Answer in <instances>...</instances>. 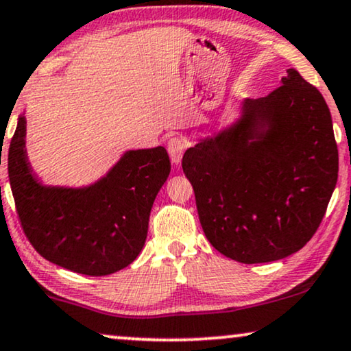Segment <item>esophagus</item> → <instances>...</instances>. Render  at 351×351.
I'll return each instance as SVG.
<instances>
[{
	"instance_id": "obj_1",
	"label": "esophagus",
	"mask_w": 351,
	"mask_h": 351,
	"mask_svg": "<svg viewBox=\"0 0 351 351\" xmlns=\"http://www.w3.org/2000/svg\"><path fill=\"white\" fill-rule=\"evenodd\" d=\"M169 154H170V159L173 164H180L182 156H184V152L187 147H189V143H187L184 138H171L169 141Z\"/></svg>"
}]
</instances>
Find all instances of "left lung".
Wrapping results in <instances>:
<instances>
[{
    "mask_svg": "<svg viewBox=\"0 0 351 351\" xmlns=\"http://www.w3.org/2000/svg\"><path fill=\"white\" fill-rule=\"evenodd\" d=\"M182 171L221 254L243 264L283 259L315 235L337 182L329 108L288 70L269 95L245 98L237 124L189 147Z\"/></svg>",
    "mask_w": 351,
    "mask_h": 351,
    "instance_id": "left-lung-1",
    "label": "left lung"
}]
</instances>
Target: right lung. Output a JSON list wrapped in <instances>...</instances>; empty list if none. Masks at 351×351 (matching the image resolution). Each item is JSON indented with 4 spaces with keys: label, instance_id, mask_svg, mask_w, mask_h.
<instances>
[{
    "label": "right lung",
    "instance_id": "1",
    "mask_svg": "<svg viewBox=\"0 0 351 351\" xmlns=\"http://www.w3.org/2000/svg\"><path fill=\"white\" fill-rule=\"evenodd\" d=\"M25 124V117H19L8 171L19 219L33 248L63 269L90 276L132 264L146 241L157 192L170 175L165 147L125 152L110 173L88 187H47L29 169Z\"/></svg>",
    "mask_w": 351,
    "mask_h": 351
}]
</instances>
